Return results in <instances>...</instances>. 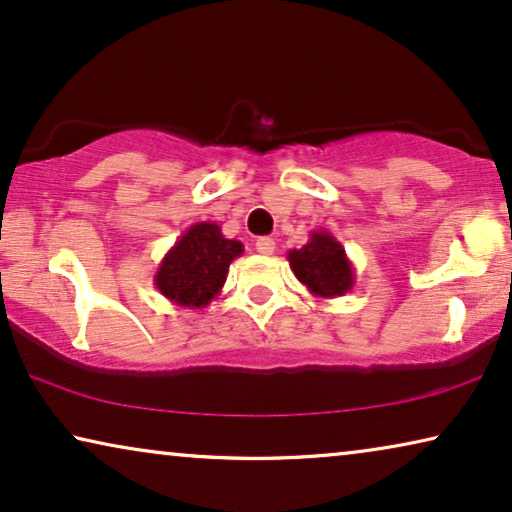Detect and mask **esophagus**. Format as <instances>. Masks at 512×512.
I'll return each mask as SVG.
<instances>
[{"label":"esophagus","instance_id":"esophagus-1","mask_svg":"<svg viewBox=\"0 0 512 512\" xmlns=\"http://www.w3.org/2000/svg\"><path fill=\"white\" fill-rule=\"evenodd\" d=\"M256 251H258V254H263V256L275 254V240H272V237H258Z\"/></svg>","mask_w":512,"mask_h":512}]
</instances>
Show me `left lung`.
<instances>
[{
	"label": "left lung",
	"mask_w": 512,
	"mask_h": 512,
	"mask_svg": "<svg viewBox=\"0 0 512 512\" xmlns=\"http://www.w3.org/2000/svg\"><path fill=\"white\" fill-rule=\"evenodd\" d=\"M286 258L293 275L314 298L345 296L354 286V265L328 230H312L307 244L289 251Z\"/></svg>",
	"instance_id": "8db88e82"
}]
</instances>
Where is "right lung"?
Instances as JSON below:
<instances>
[{
  "mask_svg": "<svg viewBox=\"0 0 512 512\" xmlns=\"http://www.w3.org/2000/svg\"><path fill=\"white\" fill-rule=\"evenodd\" d=\"M242 251V242L223 237L216 223H193L160 261L153 284L170 303L200 310L219 296Z\"/></svg>",
  "mask_w": 512,
  "mask_h": 512,
  "instance_id": "1",
  "label": "right lung"
}]
</instances>
